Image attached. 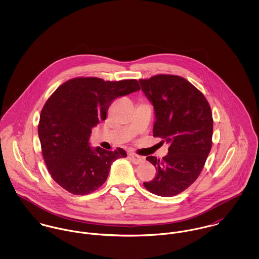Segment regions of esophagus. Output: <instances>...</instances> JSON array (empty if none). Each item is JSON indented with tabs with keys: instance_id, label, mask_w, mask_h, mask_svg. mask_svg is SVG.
<instances>
[{
	"instance_id": "esophagus-1",
	"label": "esophagus",
	"mask_w": 259,
	"mask_h": 259,
	"mask_svg": "<svg viewBox=\"0 0 259 259\" xmlns=\"http://www.w3.org/2000/svg\"><path fill=\"white\" fill-rule=\"evenodd\" d=\"M130 157H131V159L133 160V162H134L135 164H140V163H142V162L144 161V159H145L143 156L138 155V154H136V153H130Z\"/></svg>"
}]
</instances>
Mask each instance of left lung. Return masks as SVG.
<instances>
[{
	"label": "left lung",
	"mask_w": 259,
	"mask_h": 259,
	"mask_svg": "<svg viewBox=\"0 0 259 259\" xmlns=\"http://www.w3.org/2000/svg\"><path fill=\"white\" fill-rule=\"evenodd\" d=\"M139 81L154 108L153 137L169 144L161 159L147 157L157 174L144 185L153 194L175 196L196 181L210 152L211 109L203 94L183 76L156 74Z\"/></svg>",
	"instance_id": "1"
}]
</instances>
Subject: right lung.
Returning a JSON list of instances; mask_svg holds the SVG:
<instances>
[{
	"label": "right lung",
	"instance_id": "obj_1",
	"mask_svg": "<svg viewBox=\"0 0 259 259\" xmlns=\"http://www.w3.org/2000/svg\"><path fill=\"white\" fill-rule=\"evenodd\" d=\"M140 90L137 79L74 77L54 92L40 111L37 133L46 165L58 185L85 195L106 183L112 161L126 152L90 148L92 128L107 118L114 99Z\"/></svg>",
	"mask_w": 259,
	"mask_h": 259
}]
</instances>
